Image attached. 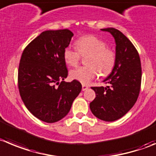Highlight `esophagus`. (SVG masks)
Masks as SVG:
<instances>
[{
	"label": "esophagus",
	"mask_w": 156,
	"mask_h": 156,
	"mask_svg": "<svg viewBox=\"0 0 156 156\" xmlns=\"http://www.w3.org/2000/svg\"><path fill=\"white\" fill-rule=\"evenodd\" d=\"M87 89H88V87H87V85H84V84H83V86H82V90H83V91H85V90H87Z\"/></svg>",
	"instance_id": "esophagus-1"
}]
</instances>
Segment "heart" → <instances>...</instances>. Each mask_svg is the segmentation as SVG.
<instances>
[{"label": "heart", "mask_w": 156, "mask_h": 156, "mask_svg": "<svg viewBox=\"0 0 156 156\" xmlns=\"http://www.w3.org/2000/svg\"><path fill=\"white\" fill-rule=\"evenodd\" d=\"M75 48L67 47L63 50V60L71 66L77 65L81 57H87V66H79L72 69L69 76L73 80L88 84L98 74L106 76L115 67L116 55L112 48L106 47L103 40L95 35L81 37L75 42Z\"/></svg>", "instance_id": "1"}]
</instances>
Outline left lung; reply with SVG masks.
Returning a JSON list of instances; mask_svg holds the SVG:
<instances>
[{
  "mask_svg": "<svg viewBox=\"0 0 156 156\" xmlns=\"http://www.w3.org/2000/svg\"><path fill=\"white\" fill-rule=\"evenodd\" d=\"M115 39L116 62L103 82L107 87H92L96 98L90 104L96 117L106 122L119 119L132 109L139 96L142 81L141 61L131 41L115 28L101 29Z\"/></svg>",
  "mask_w": 156,
  "mask_h": 156,
  "instance_id": "1",
  "label": "left lung"
}]
</instances>
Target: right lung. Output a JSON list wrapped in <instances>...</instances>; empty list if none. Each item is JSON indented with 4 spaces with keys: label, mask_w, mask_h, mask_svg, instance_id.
Listing matches in <instances>:
<instances>
[{
    "label": "right lung",
    "mask_w": 156,
    "mask_h": 156,
    "mask_svg": "<svg viewBox=\"0 0 156 156\" xmlns=\"http://www.w3.org/2000/svg\"><path fill=\"white\" fill-rule=\"evenodd\" d=\"M73 36L68 29L44 31L25 47L20 60L22 100L35 117L49 123L67 115L82 90L79 81H63L68 75L63 50Z\"/></svg>",
    "instance_id": "right-lung-1"
}]
</instances>
